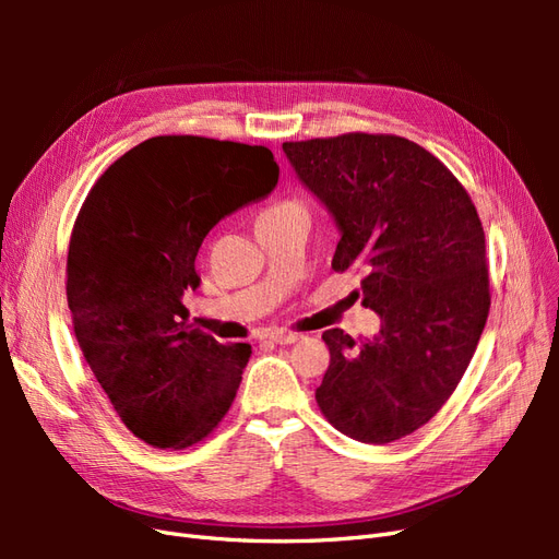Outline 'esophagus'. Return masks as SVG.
Wrapping results in <instances>:
<instances>
[{
    "label": "esophagus",
    "mask_w": 559,
    "mask_h": 559,
    "mask_svg": "<svg viewBox=\"0 0 559 559\" xmlns=\"http://www.w3.org/2000/svg\"><path fill=\"white\" fill-rule=\"evenodd\" d=\"M270 341L277 343V345H292V343L300 341V335L292 333V331H277V333L270 335Z\"/></svg>",
    "instance_id": "1"
}]
</instances>
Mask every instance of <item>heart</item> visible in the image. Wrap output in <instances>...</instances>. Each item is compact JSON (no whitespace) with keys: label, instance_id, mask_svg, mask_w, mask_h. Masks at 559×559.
Here are the masks:
<instances>
[{"label":"heart","instance_id":"obj_1","mask_svg":"<svg viewBox=\"0 0 559 559\" xmlns=\"http://www.w3.org/2000/svg\"><path fill=\"white\" fill-rule=\"evenodd\" d=\"M270 212H273V210H270Z\"/></svg>","mask_w":559,"mask_h":559}]
</instances>
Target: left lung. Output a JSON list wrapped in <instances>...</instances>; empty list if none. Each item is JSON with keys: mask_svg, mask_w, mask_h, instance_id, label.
<instances>
[{"mask_svg": "<svg viewBox=\"0 0 559 559\" xmlns=\"http://www.w3.org/2000/svg\"><path fill=\"white\" fill-rule=\"evenodd\" d=\"M298 181L341 233L333 270L361 267L380 333L357 345L324 331L331 364L317 403L354 441L384 445L443 408L489 312L485 233L448 167L394 134L284 142Z\"/></svg>", "mask_w": 559, "mask_h": 559, "instance_id": "obj_1", "label": "left lung"}]
</instances>
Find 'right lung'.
I'll use <instances>...</instances> for the list:
<instances>
[{
	"mask_svg": "<svg viewBox=\"0 0 559 559\" xmlns=\"http://www.w3.org/2000/svg\"><path fill=\"white\" fill-rule=\"evenodd\" d=\"M273 151L151 138L97 179L67 257V302L97 382L144 443L181 450L228 413L251 345L193 329L198 249L224 216L273 193Z\"/></svg>",
	"mask_w": 559,
	"mask_h": 559,
	"instance_id": "1",
	"label": "right lung"
}]
</instances>
